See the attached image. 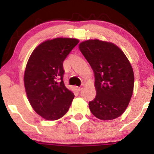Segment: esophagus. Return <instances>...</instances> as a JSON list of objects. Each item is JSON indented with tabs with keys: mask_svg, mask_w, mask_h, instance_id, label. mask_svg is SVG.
I'll use <instances>...</instances> for the list:
<instances>
[{
	"mask_svg": "<svg viewBox=\"0 0 154 154\" xmlns=\"http://www.w3.org/2000/svg\"><path fill=\"white\" fill-rule=\"evenodd\" d=\"M82 87H76V89H77V90L78 91H80L82 90Z\"/></svg>",
	"mask_w": 154,
	"mask_h": 154,
	"instance_id": "1",
	"label": "esophagus"
}]
</instances>
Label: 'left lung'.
<instances>
[{"label":"left lung","instance_id":"8db88e82","mask_svg":"<svg viewBox=\"0 0 154 154\" xmlns=\"http://www.w3.org/2000/svg\"><path fill=\"white\" fill-rule=\"evenodd\" d=\"M79 50L94 73L96 97L89 102V109L101 120H112L122 115L134 90V72L129 60L114 44L89 40Z\"/></svg>","mask_w":154,"mask_h":154}]
</instances>
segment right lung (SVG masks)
<instances>
[{
  "mask_svg": "<svg viewBox=\"0 0 154 154\" xmlns=\"http://www.w3.org/2000/svg\"><path fill=\"white\" fill-rule=\"evenodd\" d=\"M78 42L73 38L47 40L34 50L27 63L24 83L29 102L47 120L65 115L75 97L64 84L63 62Z\"/></svg>",
  "mask_w": 154,
  "mask_h": 154,
  "instance_id": "add662e5",
  "label": "right lung"
}]
</instances>
